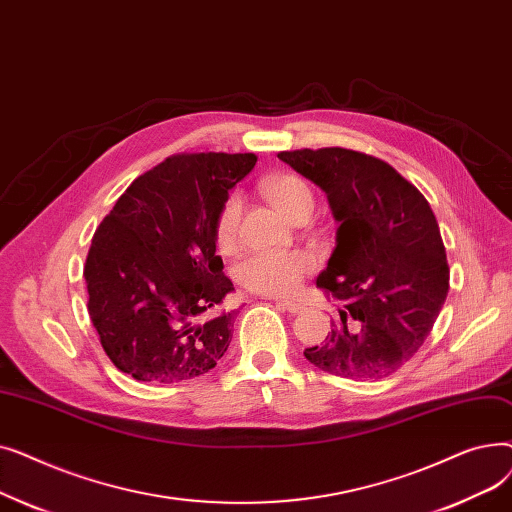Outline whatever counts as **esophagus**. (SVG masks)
I'll list each match as a JSON object with an SVG mask.
<instances>
[{
	"instance_id": "34e87169",
	"label": "esophagus",
	"mask_w": 512,
	"mask_h": 512,
	"mask_svg": "<svg viewBox=\"0 0 512 512\" xmlns=\"http://www.w3.org/2000/svg\"><path fill=\"white\" fill-rule=\"evenodd\" d=\"M276 305L282 307V309L288 311V313H301V311L305 309V305H301V303H297V301H284V299H276Z\"/></svg>"
}]
</instances>
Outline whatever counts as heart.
<instances>
[{
	"instance_id": "heart-1",
	"label": "heart",
	"mask_w": 512,
	"mask_h": 512,
	"mask_svg": "<svg viewBox=\"0 0 512 512\" xmlns=\"http://www.w3.org/2000/svg\"><path fill=\"white\" fill-rule=\"evenodd\" d=\"M265 195L290 220H297L303 213H311L315 197L311 186L297 174H278L267 178L263 184ZM242 199L232 193L224 199L213 222V238L220 251L230 253L238 240ZM311 259L305 253H255L236 265V280L257 294L282 297L299 288L303 276L309 272Z\"/></svg>"
}]
</instances>
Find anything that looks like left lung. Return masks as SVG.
Here are the masks:
<instances>
[{"instance_id":"left-lung-1","label":"left lung","mask_w":512,"mask_h":512,"mask_svg":"<svg viewBox=\"0 0 512 512\" xmlns=\"http://www.w3.org/2000/svg\"><path fill=\"white\" fill-rule=\"evenodd\" d=\"M278 157L328 195L338 222L317 286L340 303V317L305 357L338 378L384 380L419 351L446 301L450 270L436 215L373 155L326 147Z\"/></svg>"}]
</instances>
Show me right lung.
Returning a JSON list of instances; mask_svg holds the SVG:
<instances>
[{
    "label": "right lung",
    "instance_id": "1",
    "mask_svg": "<svg viewBox=\"0 0 512 512\" xmlns=\"http://www.w3.org/2000/svg\"><path fill=\"white\" fill-rule=\"evenodd\" d=\"M255 153H180L134 180L95 230L89 317L105 355L139 382L176 384L218 365L236 311L213 222Z\"/></svg>",
    "mask_w": 512,
    "mask_h": 512
}]
</instances>
